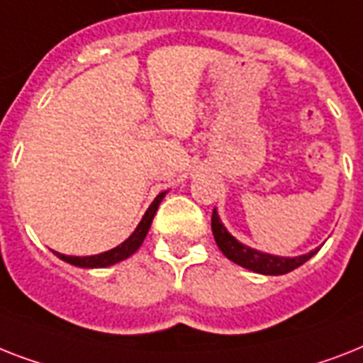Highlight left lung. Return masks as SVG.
<instances>
[{
  "instance_id": "8db88e82",
  "label": "left lung",
  "mask_w": 363,
  "mask_h": 363,
  "mask_svg": "<svg viewBox=\"0 0 363 363\" xmlns=\"http://www.w3.org/2000/svg\"><path fill=\"white\" fill-rule=\"evenodd\" d=\"M211 232L216 238L217 247L221 249L223 255L232 262L240 264L243 268L253 269L257 274L264 275H281L286 272H292L294 268L301 266L303 262L311 259L313 255L317 253V249L311 253L301 255V257H294V259H285V257H274V255L260 253L257 249H251L247 245L240 243L234 236L228 234V230L223 227V223L219 221L217 211L213 210L211 213Z\"/></svg>"
}]
</instances>
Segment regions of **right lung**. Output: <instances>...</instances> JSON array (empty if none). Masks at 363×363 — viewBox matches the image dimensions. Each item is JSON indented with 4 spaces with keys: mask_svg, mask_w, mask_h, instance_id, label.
I'll list each match as a JSON object with an SVG mask.
<instances>
[{
    "mask_svg": "<svg viewBox=\"0 0 363 363\" xmlns=\"http://www.w3.org/2000/svg\"><path fill=\"white\" fill-rule=\"evenodd\" d=\"M164 195H167V191H163V193H159V195L155 196V200L150 204V208H147L144 217H142V221L138 223L136 230L133 232L131 236L127 238L125 242L120 243L118 247L110 249V251H106V253L94 255V257H67V255H62V253H56V255L62 260H65V262L80 266V268H104V266H112V264L120 262V260L129 259L136 249L140 247L142 242H144L147 230H150V227H152L153 216H155V211H157L159 202L163 200Z\"/></svg>",
    "mask_w": 363,
    "mask_h": 363,
    "instance_id": "right-lung-1",
    "label": "right lung"
}]
</instances>
